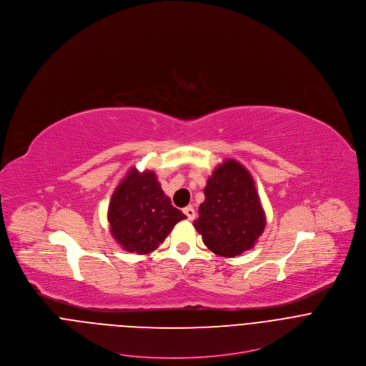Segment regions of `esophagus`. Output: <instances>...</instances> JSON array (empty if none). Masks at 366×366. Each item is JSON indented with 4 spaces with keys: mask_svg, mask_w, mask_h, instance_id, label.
I'll list each match as a JSON object with an SVG mask.
<instances>
[{
    "mask_svg": "<svg viewBox=\"0 0 366 366\" xmlns=\"http://www.w3.org/2000/svg\"><path fill=\"white\" fill-rule=\"evenodd\" d=\"M183 212L186 214V217H187V219H190V221H193L194 218H196V209H193L192 206H189V207H186V209H183Z\"/></svg>",
    "mask_w": 366,
    "mask_h": 366,
    "instance_id": "34e87169",
    "label": "esophagus"
}]
</instances>
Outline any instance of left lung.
<instances>
[{
    "label": "left lung",
    "instance_id": "1",
    "mask_svg": "<svg viewBox=\"0 0 366 366\" xmlns=\"http://www.w3.org/2000/svg\"><path fill=\"white\" fill-rule=\"evenodd\" d=\"M204 196L194 227L209 251L232 258L254 248L266 217L247 167L234 159L218 164L207 180Z\"/></svg>",
    "mask_w": 366,
    "mask_h": 366
}]
</instances>
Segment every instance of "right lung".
I'll use <instances>...</instances> for the list:
<instances>
[{
  "instance_id": "1",
  "label": "right lung",
  "mask_w": 366,
  "mask_h": 366,
  "mask_svg": "<svg viewBox=\"0 0 366 366\" xmlns=\"http://www.w3.org/2000/svg\"><path fill=\"white\" fill-rule=\"evenodd\" d=\"M186 215L172 206L152 170L132 167L117 186L108 206L109 231L128 252L147 255Z\"/></svg>"
}]
</instances>
